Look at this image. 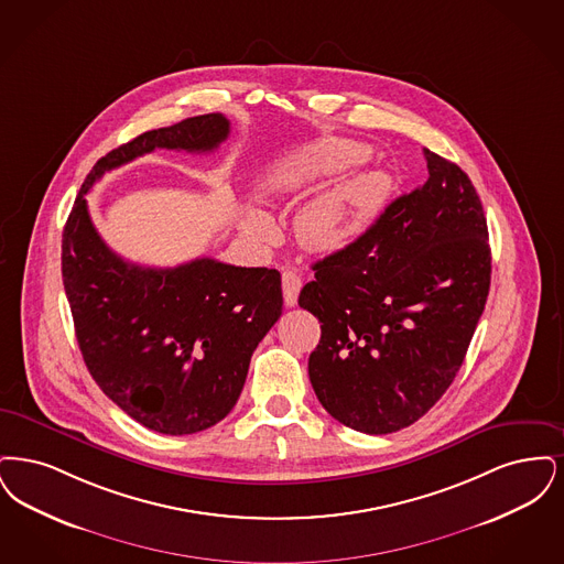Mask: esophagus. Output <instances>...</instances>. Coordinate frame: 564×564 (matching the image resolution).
Instances as JSON below:
<instances>
[{
    "mask_svg": "<svg viewBox=\"0 0 564 564\" xmlns=\"http://www.w3.org/2000/svg\"><path fill=\"white\" fill-rule=\"evenodd\" d=\"M301 286H303V282H301V278L294 271H282V293H284L286 307H294L296 305V296H299Z\"/></svg>",
    "mask_w": 564,
    "mask_h": 564,
    "instance_id": "esophagus-1",
    "label": "esophagus"
}]
</instances>
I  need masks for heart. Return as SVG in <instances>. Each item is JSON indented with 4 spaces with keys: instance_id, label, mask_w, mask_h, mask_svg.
I'll use <instances>...</instances> for the list:
<instances>
[{
    "instance_id": "b5f03b06",
    "label": "heart",
    "mask_w": 564,
    "mask_h": 564,
    "mask_svg": "<svg viewBox=\"0 0 564 564\" xmlns=\"http://www.w3.org/2000/svg\"><path fill=\"white\" fill-rule=\"evenodd\" d=\"M370 149L365 143L347 139L326 141L291 164L278 169L271 174L270 183L282 192H303L326 178L365 164ZM390 189L392 181L386 172L367 171L314 197L296 220L301 242L324 252L344 248L381 210ZM245 227L250 236L265 238L270 236L273 223L265 213L252 208L246 215Z\"/></svg>"
}]
</instances>
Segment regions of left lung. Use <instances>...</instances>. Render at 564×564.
Listing matches in <instances>:
<instances>
[{
    "instance_id": "8db88e82",
    "label": "left lung",
    "mask_w": 564,
    "mask_h": 564,
    "mask_svg": "<svg viewBox=\"0 0 564 564\" xmlns=\"http://www.w3.org/2000/svg\"><path fill=\"white\" fill-rule=\"evenodd\" d=\"M427 181L312 268L299 305L322 322L310 356L319 404L365 434L425 415L464 365L490 286L482 202L457 164L423 149Z\"/></svg>"
}]
</instances>
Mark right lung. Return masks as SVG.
Masks as SVG:
<instances>
[{
    "mask_svg": "<svg viewBox=\"0 0 564 564\" xmlns=\"http://www.w3.org/2000/svg\"><path fill=\"white\" fill-rule=\"evenodd\" d=\"M227 137L229 120L206 113L109 151L63 231V284L86 367L126 415L169 436L208 430L236 406L252 351L282 316L280 271L208 257L166 270L128 263L98 236L86 194L153 149L206 153Z\"/></svg>",
    "mask_w": 564,
    "mask_h": 564,
    "instance_id": "add662e5",
    "label": "right lung"
}]
</instances>
